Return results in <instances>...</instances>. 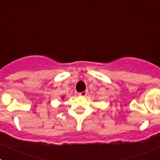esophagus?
I'll return each mask as SVG.
<instances>
[{
  "instance_id": "esophagus-1",
  "label": "esophagus",
  "mask_w": 160,
  "mask_h": 160,
  "mask_svg": "<svg viewBox=\"0 0 160 160\" xmlns=\"http://www.w3.org/2000/svg\"><path fill=\"white\" fill-rule=\"evenodd\" d=\"M78 94L80 96H82V97H85V96H87L88 94V90H84L82 92H80L78 93Z\"/></svg>"
}]
</instances>
